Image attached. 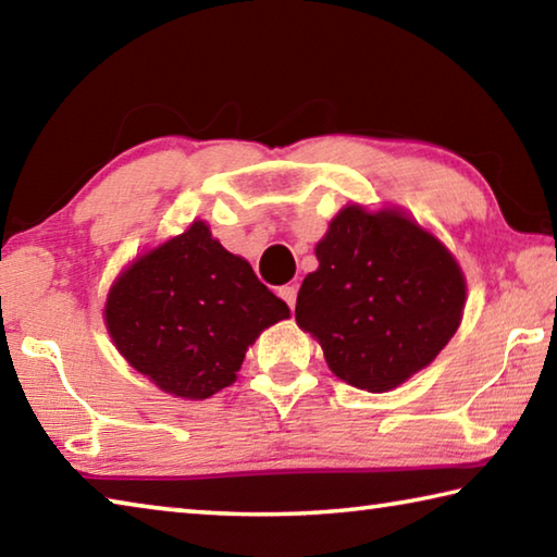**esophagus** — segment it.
Wrapping results in <instances>:
<instances>
[{
  "label": "esophagus",
  "mask_w": 557,
  "mask_h": 557,
  "mask_svg": "<svg viewBox=\"0 0 557 557\" xmlns=\"http://www.w3.org/2000/svg\"><path fill=\"white\" fill-rule=\"evenodd\" d=\"M277 295L287 301L289 309H295V305H297V287L295 285H282L277 289Z\"/></svg>",
  "instance_id": "34e87169"
}]
</instances>
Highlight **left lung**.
I'll list each match as a JSON object with an SVG mask.
<instances>
[{
	"mask_svg": "<svg viewBox=\"0 0 557 557\" xmlns=\"http://www.w3.org/2000/svg\"><path fill=\"white\" fill-rule=\"evenodd\" d=\"M297 295L299 329L336 379L385 393L428 369L461 324L467 280L435 233L398 206L348 203L317 243Z\"/></svg>",
	"mask_w": 557,
	"mask_h": 557,
	"instance_id": "obj_1",
	"label": "left lung"
}]
</instances>
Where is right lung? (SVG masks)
I'll return each instance as SVG.
<instances>
[{
    "label": "right lung",
    "mask_w": 557,
    "mask_h": 557,
    "mask_svg": "<svg viewBox=\"0 0 557 557\" xmlns=\"http://www.w3.org/2000/svg\"><path fill=\"white\" fill-rule=\"evenodd\" d=\"M102 317L132 369L174 398L206 400L235 383L248 346L289 307L194 221L120 272Z\"/></svg>",
    "instance_id": "1"
}]
</instances>
